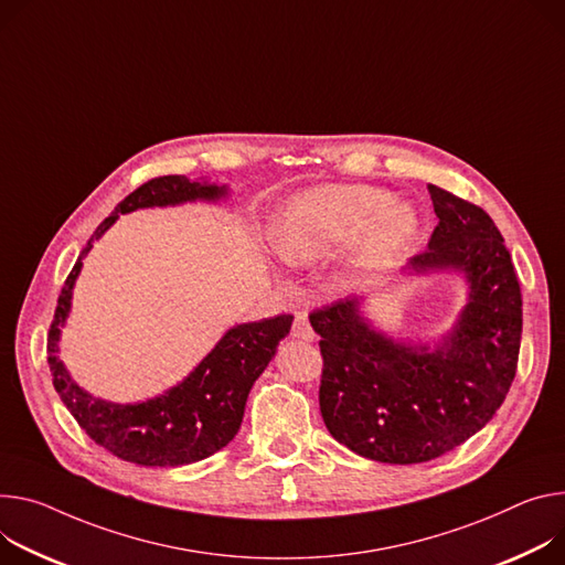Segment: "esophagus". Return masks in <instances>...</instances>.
Returning <instances> with one entry per match:
<instances>
[{"label": "esophagus", "instance_id": "obj_1", "mask_svg": "<svg viewBox=\"0 0 565 565\" xmlns=\"http://www.w3.org/2000/svg\"><path fill=\"white\" fill-rule=\"evenodd\" d=\"M292 338L297 340H306V342H313L316 340V331L309 322V316L306 313H297L295 322H292Z\"/></svg>", "mask_w": 565, "mask_h": 565}]
</instances>
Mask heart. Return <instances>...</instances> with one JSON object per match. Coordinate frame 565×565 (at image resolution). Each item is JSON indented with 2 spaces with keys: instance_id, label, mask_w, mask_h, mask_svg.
I'll return each mask as SVG.
<instances>
[{
  "instance_id": "b5f03b06",
  "label": "heart",
  "mask_w": 565,
  "mask_h": 565,
  "mask_svg": "<svg viewBox=\"0 0 565 565\" xmlns=\"http://www.w3.org/2000/svg\"><path fill=\"white\" fill-rule=\"evenodd\" d=\"M422 230L419 212L405 200L370 184H324L290 198L273 227L281 259L311 266L353 245L344 277L361 284L415 245Z\"/></svg>"
}]
</instances>
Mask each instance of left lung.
Masks as SVG:
<instances>
[{"label":"left lung","mask_w":565,"mask_h":565,"mask_svg":"<svg viewBox=\"0 0 565 565\" xmlns=\"http://www.w3.org/2000/svg\"><path fill=\"white\" fill-rule=\"evenodd\" d=\"M439 225L405 277L459 275L467 303L433 342L394 338L347 297L311 313L324 358L320 409L335 441L385 465H419L482 430L516 376L523 299L489 214L428 184Z\"/></svg>","instance_id":"obj_1"}]
</instances>
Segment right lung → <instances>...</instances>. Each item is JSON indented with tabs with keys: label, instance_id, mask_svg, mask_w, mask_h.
Here are the masks:
<instances>
[{
	"label": "right lung",
	"instance_id": "right-lung-1",
	"mask_svg": "<svg viewBox=\"0 0 565 565\" xmlns=\"http://www.w3.org/2000/svg\"><path fill=\"white\" fill-rule=\"evenodd\" d=\"M227 184L191 182L184 175L156 178L128 198L96 227L81 249L46 338V361L61 401L78 426L113 455L141 467H184L227 446L243 422L247 394L275 358L279 342L290 333L292 316L245 322L225 331L216 347L173 387L135 403H115L83 390L61 358V335L72 311L74 286L83 259L119 214L150 207H178L186 202H221Z\"/></svg>",
	"mask_w": 565,
	"mask_h": 565
}]
</instances>
